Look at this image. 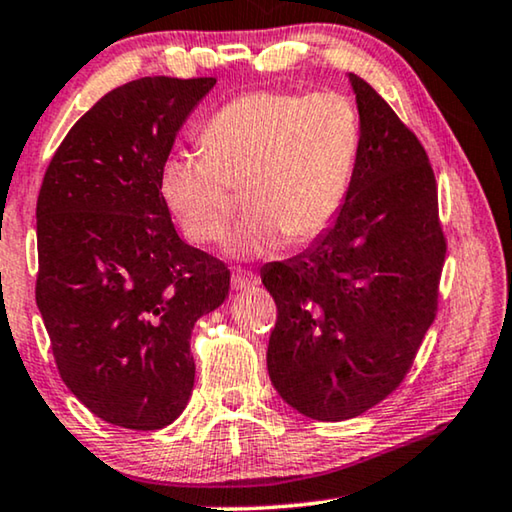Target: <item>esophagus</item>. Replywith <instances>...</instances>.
<instances>
[{
	"instance_id": "1",
	"label": "esophagus",
	"mask_w": 512,
	"mask_h": 512,
	"mask_svg": "<svg viewBox=\"0 0 512 512\" xmlns=\"http://www.w3.org/2000/svg\"><path fill=\"white\" fill-rule=\"evenodd\" d=\"M259 283V278L255 273H250L246 269H236L232 273V290L241 292V290H248V287H255Z\"/></svg>"
}]
</instances>
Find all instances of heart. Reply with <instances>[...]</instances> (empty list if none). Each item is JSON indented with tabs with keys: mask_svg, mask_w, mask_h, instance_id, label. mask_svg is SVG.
Listing matches in <instances>:
<instances>
[{
	"mask_svg": "<svg viewBox=\"0 0 512 512\" xmlns=\"http://www.w3.org/2000/svg\"><path fill=\"white\" fill-rule=\"evenodd\" d=\"M201 153L164 157L157 190L194 243L218 241L243 190L246 218L225 241L234 259L271 257L325 236L350 197L362 122L343 95L250 92L206 122Z\"/></svg>",
	"mask_w": 512,
	"mask_h": 512,
	"instance_id": "1",
	"label": "heart"
}]
</instances>
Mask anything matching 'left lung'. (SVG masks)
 <instances>
[{"label": "left lung", "mask_w": 512, "mask_h": 512, "mask_svg": "<svg viewBox=\"0 0 512 512\" xmlns=\"http://www.w3.org/2000/svg\"><path fill=\"white\" fill-rule=\"evenodd\" d=\"M348 81L362 150L345 208L311 248L262 269L278 306L269 378L320 422L350 420L397 390L436 318L445 259L427 153L369 83Z\"/></svg>", "instance_id": "obj_1"}]
</instances>
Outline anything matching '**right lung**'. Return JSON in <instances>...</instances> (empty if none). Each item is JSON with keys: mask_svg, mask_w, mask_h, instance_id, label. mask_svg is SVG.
<instances>
[{"mask_svg": "<svg viewBox=\"0 0 512 512\" xmlns=\"http://www.w3.org/2000/svg\"><path fill=\"white\" fill-rule=\"evenodd\" d=\"M215 78H139L69 129L37 201V306L69 392L104 422L153 431L194 385L190 334L229 269L178 236L157 190L178 129Z\"/></svg>", "mask_w": 512, "mask_h": 512, "instance_id": "obj_1", "label": "right lung"}]
</instances>
